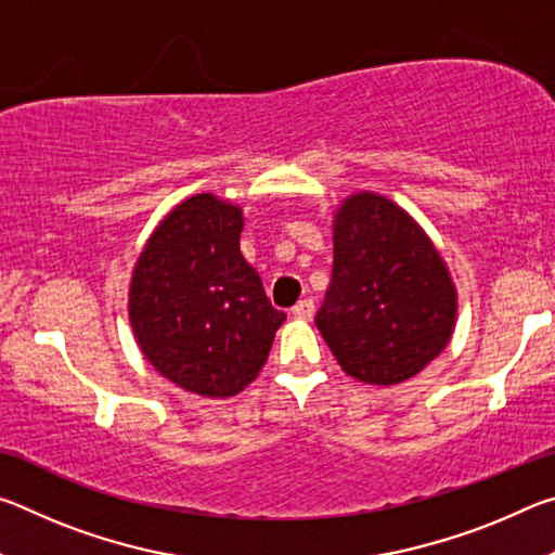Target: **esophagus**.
Here are the masks:
<instances>
[{
  "label": "esophagus",
  "instance_id": "1",
  "mask_svg": "<svg viewBox=\"0 0 555 555\" xmlns=\"http://www.w3.org/2000/svg\"><path fill=\"white\" fill-rule=\"evenodd\" d=\"M291 313H294L296 318H304V321H311L313 318V313H315V306H313V300L311 298H304V300H298V304L291 308Z\"/></svg>",
  "mask_w": 555,
  "mask_h": 555
}]
</instances>
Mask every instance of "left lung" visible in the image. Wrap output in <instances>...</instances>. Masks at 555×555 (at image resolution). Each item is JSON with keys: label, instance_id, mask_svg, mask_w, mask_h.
I'll use <instances>...</instances> for the list:
<instances>
[{"label": "left lung", "instance_id": "left-lung-1", "mask_svg": "<svg viewBox=\"0 0 555 555\" xmlns=\"http://www.w3.org/2000/svg\"><path fill=\"white\" fill-rule=\"evenodd\" d=\"M455 288L438 249L399 205L347 198L335 218L333 279L315 325L350 377L411 379L446 350Z\"/></svg>", "mask_w": 555, "mask_h": 555}]
</instances>
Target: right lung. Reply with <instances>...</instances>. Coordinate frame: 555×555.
<instances>
[{
	"instance_id": "1",
	"label": "right lung",
	"mask_w": 555,
	"mask_h": 555,
	"mask_svg": "<svg viewBox=\"0 0 555 555\" xmlns=\"http://www.w3.org/2000/svg\"><path fill=\"white\" fill-rule=\"evenodd\" d=\"M242 210L193 195L139 257L129 321L156 372L185 391L232 397L257 377L286 321L240 251Z\"/></svg>"
}]
</instances>
